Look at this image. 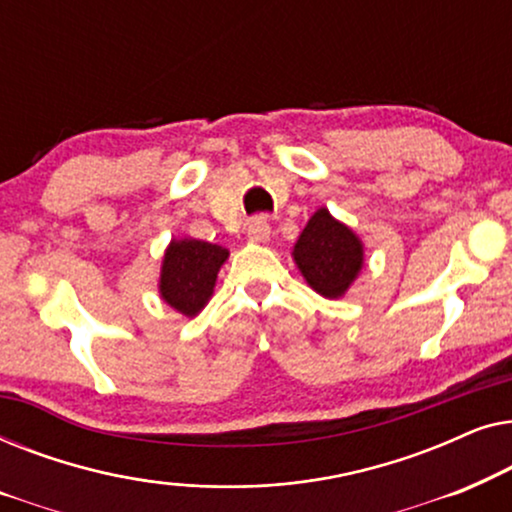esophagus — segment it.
I'll use <instances>...</instances> for the list:
<instances>
[{
	"mask_svg": "<svg viewBox=\"0 0 512 512\" xmlns=\"http://www.w3.org/2000/svg\"><path fill=\"white\" fill-rule=\"evenodd\" d=\"M247 240L256 244H263L270 240V223L265 216H256V219H251L247 223Z\"/></svg>",
	"mask_w": 512,
	"mask_h": 512,
	"instance_id": "1",
	"label": "esophagus"
}]
</instances>
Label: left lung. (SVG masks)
<instances>
[{"mask_svg":"<svg viewBox=\"0 0 512 512\" xmlns=\"http://www.w3.org/2000/svg\"><path fill=\"white\" fill-rule=\"evenodd\" d=\"M291 256L307 286L328 300L345 296L366 263L361 237L326 207L310 216Z\"/></svg>","mask_w":512,"mask_h":512,"instance_id":"obj_1","label":"left lung"}]
</instances>
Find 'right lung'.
I'll return each mask as SVG.
<instances>
[{
	"instance_id": "1",
	"label": "right lung",
	"mask_w": 512,
	"mask_h": 512,
	"mask_svg": "<svg viewBox=\"0 0 512 512\" xmlns=\"http://www.w3.org/2000/svg\"><path fill=\"white\" fill-rule=\"evenodd\" d=\"M230 251L219 244L195 240V237H172L160 265L158 293L172 310L193 319L205 310L214 296L216 277Z\"/></svg>"
}]
</instances>
